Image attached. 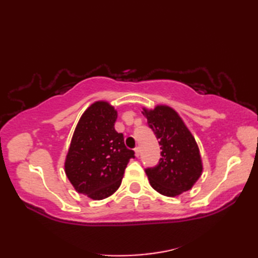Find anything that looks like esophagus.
<instances>
[{"label": "esophagus", "mask_w": 258, "mask_h": 258, "mask_svg": "<svg viewBox=\"0 0 258 258\" xmlns=\"http://www.w3.org/2000/svg\"><path fill=\"white\" fill-rule=\"evenodd\" d=\"M140 154H141L140 147H136V149H135V156H136V157H140Z\"/></svg>", "instance_id": "obj_1"}]
</instances>
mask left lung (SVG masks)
Returning a JSON list of instances; mask_svg holds the SVG:
<instances>
[{
	"label": "left lung",
	"instance_id": "obj_1",
	"mask_svg": "<svg viewBox=\"0 0 258 258\" xmlns=\"http://www.w3.org/2000/svg\"><path fill=\"white\" fill-rule=\"evenodd\" d=\"M147 124L161 145L160 162L145 169L150 184L158 193L169 197L190 189L203 172V164L194 136L178 113L167 105L143 108Z\"/></svg>",
	"mask_w": 258,
	"mask_h": 258
}]
</instances>
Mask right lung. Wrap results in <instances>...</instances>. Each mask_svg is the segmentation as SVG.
I'll use <instances>...</instances> for the list:
<instances>
[{"instance_id":"obj_1","label":"right lung","mask_w":258,"mask_h":258,"mask_svg":"<svg viewBox=\"0 0 258 258\" xmlns=\"http://www.w3.org/2000/svg\"><path fill=\"white\" fill-rule=\"evenodd\" d=\"M117 112L105 101L93 103L82 114L65 158V174L79 193L104 200L117 190L134 151L114 128Z\"/></svg>"}]
</instances>
